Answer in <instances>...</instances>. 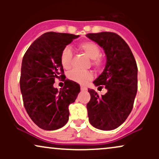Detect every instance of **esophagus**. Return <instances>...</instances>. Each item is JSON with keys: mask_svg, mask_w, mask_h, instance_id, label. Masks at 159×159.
Returning a JSON list of instances; mask_svg holds the SVG:
<instances>
[{"mask_svg": "<svg viewBox=\"0 0 159 159\" xmlns=\"http://www.w3.org/2000/svg\"><path fill=\"white\" fill-rule=\"evenodd\" d=\"M81 90L82 91H84V90H87V87H84V86H81Z\"/></svg>", "mask_w": 159, "mask_h": 159, "instance_id": "obj_1", "label": "esophagus"}]
</instances>
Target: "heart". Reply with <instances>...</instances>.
<instances>
[{
  "instance_id": "b5f03b06",
  "label": "heart",
  "mask_w": 159,
  "mask_h": 159,
  "mask_svg": "<svg viewBox=\"0 0 159 159\" xmlns=\"http://www.w3.org/2000/svg\"><path fill=\"white\" fill-rule=\"evenodd\" d=\"M79 48L87 54L90 59H92V64L96 67H100L102 65V61L99 57V47L96 43L91 41H87L81 43L79 45ZM72 51L69 46H66L63 49L61 55V62L63 67L65 69H69L72 66ZM93 77L92 72L90 71H80L78 69H73L68 73V78L71 81L78 84H86L90 81Z\"/></svg>"
}]
</instances>
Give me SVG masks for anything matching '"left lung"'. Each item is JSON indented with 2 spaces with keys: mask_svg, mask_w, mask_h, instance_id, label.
Masks as SVG:
<instances>
[{
  "mask_svg": "<svg viewBox=\"0 0 159 159\" xmlns=\"http://www.w3.org/2000/svg\"><path fill=\"white\" fill-rule=\"evenodd\" d=\"M86 36L101 46L106 54L105 69L93 84L101 89L105 86L107 93L99 96L94 90L88 89L89 122L100 130H113L125 122L132 110L138 90V66L129 45L115 33Z\"/></svg>",
  "mask_w": 159,
  "mask_h": 159,
  "instance_id": "obj_1",
  "label": "left lung"
}]
</instances>
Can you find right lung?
I'll return each instance as SVG.
<instances>
[{"mask_svg":"<svg viewBox=\"0 0 159 159\" xmlns=\"http://www.w3.org/2000/svg\"><path fill=\"white\" fill-rule=\"evenodd\" d=\"M79 35L48 32L30 45L23 57L20 89L27 114L42 129L53 131L69 120V105L80 93L76 82L64 79V87H54L56 78H63L61 62L63 49Z\"/></svg>","mask_w":159,"mask_h":159,"instance_id":"right-lung-1","label":"right lung"}]
</instances>
